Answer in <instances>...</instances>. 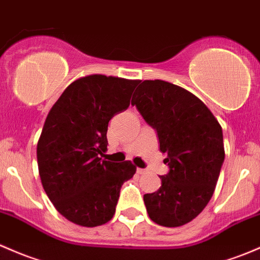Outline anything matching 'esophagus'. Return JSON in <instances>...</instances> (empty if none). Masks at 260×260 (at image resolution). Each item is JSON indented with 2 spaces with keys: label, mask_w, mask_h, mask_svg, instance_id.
<instances>
[{
  "label": "esophagus",
  "mask_w": 260,
  "mask_h": 260,
  "mask_svg": "<svg viewBox=\"0 0 260 260\" xmlns=\"http://www.w3.org/2000/svg\"><path fill=\"white\" fill-rule=\"evenodd\" d=\"M146 169H143V168H137V173L138 174H144V173H146Z\"/></svg>",
  "instance_id": "1"
}]
</instances>
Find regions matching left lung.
<instances>
[{"label":"left lung","instance_id":"8db88e82","mask_svg":"<svg viewBox=\"0 0 260 260\" xmlns=\"http://www.w3.org/2000/svg\"><path fill=\"white\" fill-rule=\"evenodd\" d=\"M132 98L144 121L157 131L169 172L162 185L144 194L154 223L174 228L193 220L214 193L224 160L218 119L197 95L160 80L141 81Z\"/></svg>","mask_w":260,"mask_h":260}]
</instances>
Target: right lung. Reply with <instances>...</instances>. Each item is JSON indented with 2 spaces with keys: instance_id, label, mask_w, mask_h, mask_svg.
Wrapping results in <instances>:
<instances>
[{
  "instance_id": "obj_1",
  "label": "right lung",
  "mask_w": 260,
  "mask_h": 260,
  "mask_svg": "<svg viewBox=\"0 0 260 260\" xmlns=\"http://www.w3.org/2000/svg\"><path fill=\"white\" fill-rule=\"evenodd\" d=\"M138 80L105 75L81 77L64 89L47 114L37 143L43 189L70 222L98 226L113 218L119 190L136 173L131 160L113 163L108 122L128 108Z\"/></svg>"
}]
</instances>
